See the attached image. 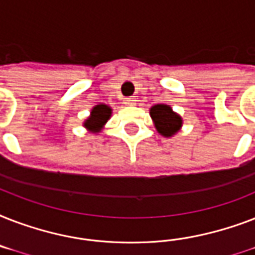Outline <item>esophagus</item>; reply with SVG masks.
I'll return each mask as SVG.
<instances>
[{
    "label": "esophagus",
    "instance_id": "1",
    "mask_svg": "<svg viewBox=\"0 0 255 255\" xmlns=\"http://www.w3.org/2000/svg\"><path fill=\"white\" fill-rule=\"evenodd\" d=\"M124 104H126V106H135L136 99L135 98H126V99H124Z\"/></svg>",
    "mask_w": 255,
    "mask_h": 255
}]
</instances>
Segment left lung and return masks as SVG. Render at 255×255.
Listing matches in <instances>:
<instances>
[{
    "label": "left lung",
    "mask_w": 255,
    "mask_h": 255,
    "mask_svg": "<svg viewBox=\"0 0 255 255\" xmlns=\"http://www.w3.org/2000/svg\"><path fill=\"white\" fill-rule=\"evenodd\" d=\"M149 115L156 131L164 137H172L182 127V118L168 104H155L149 108Z\"/></svg>",
    "instance_id": "obj_1"
}]
</instances>
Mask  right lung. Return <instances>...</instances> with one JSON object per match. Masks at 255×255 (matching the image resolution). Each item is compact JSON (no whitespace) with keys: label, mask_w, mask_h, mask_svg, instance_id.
<instances>
[{"label":"right lung","mask_w":255,"mask_h":255,"mask_svg":"<svg viewBox=\"0 0 255 255\" xmlns=\"http://www.w3.org/2000/svg\"><path fill=\"white\" fill-rule=\"evenodd\" d=\"M112 115V108L104 103H99L94 106L90 112V116L83 122V127L87 129L90 133L98 135L104 128L110 118Z\"/></svg>","instance_id":"1"}]
</instances>
